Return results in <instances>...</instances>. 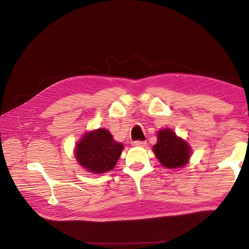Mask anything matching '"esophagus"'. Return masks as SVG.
<instances>
[{"label": "esophagus", "mask_w": 249, "mask_h": 249, "mask_svg": "<svg viewBox=\"0 0 249 249\" xmlns=\"http://www.w3.org/2000/svg\"><path fill=\"white\" fill-rule=\"evenodd\" d=\"M132 145L135 147H144L146 146V142L144 141H135L132 142Z\"/></svg>", "instance_id": "1"}]
</instances>
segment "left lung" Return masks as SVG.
I'll list each match as a JSON object with an SVG mask.
<instances>
[{"label":"left lung","mask_w":249,"mask_h":249,"mask_svg":"<svg viewBox=\"0 0 249 249\" xmlns=\"http://www.w3.org/2000/svg\"><path fill=\"white\" fill-rule=\"evenodd\" d=\"M153 150L159 162L168 169L184 167L189 162L192 151L191 146L177 136L171 128L158 130L157 144L153 146Z\"/></svg>","instance_id":"obj_1"}]
</instances>
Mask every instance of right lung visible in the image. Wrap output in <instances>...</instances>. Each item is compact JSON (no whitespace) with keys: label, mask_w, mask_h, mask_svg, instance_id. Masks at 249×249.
Segmentation results:
<instances>
[{"label":"right lung","mask_w":249,"mask_h":249,"mask_svg":"<svg viewBox=\"0 0 249 249\" xmlns=\"http://www.w3.org/2000/svg\"><path fill=\"white\" fill-rule=\"evenodd\" d=\"M123 148L107 129L98 128L83 134L75 144L74 157L87 171L100 175L115 167Z\"/></svg>","instance_id":"right-lung-1"}]
</instances>
